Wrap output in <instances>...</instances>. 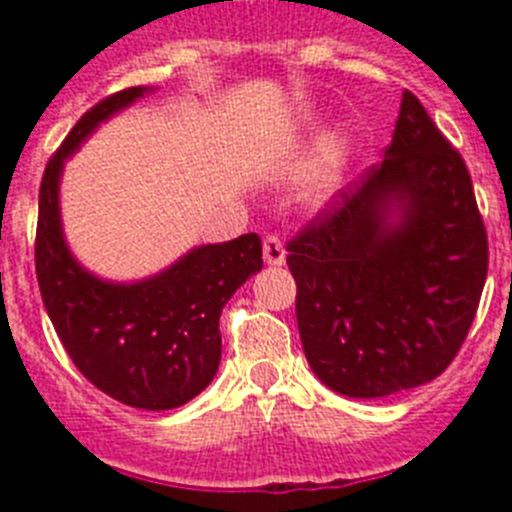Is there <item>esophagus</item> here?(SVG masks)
I'll list each match as a JSON object with an SVG mask.
<instances>
[{
  "mask_svg": "<svg viewBox=\"0 0 512 512\" xmlns=\"http://www.w3.org/2000/svg\"><path fill=\"white\" fill-rule=\"evenodd\" d=\"M264 261L269 266H282L287 261V251H284V243L279 241L277 235H266L264 238Z\"/></svg>",
  "mask_w": 512,
  "mask_h": 512,
  "instance_id": "esophagus-1",
  "label": "esophagus"
}]
</instances>
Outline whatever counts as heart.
I'll use <instances>...</instances> for the list:
<instances>
[{"instance_id": "b5f03b06", "label": "heart", "mask_w": 512, "mask_h": 512, "mask_svg": "<svg viewBox=\"0 0 512 512\" xmlns=\"http://www.w3.org/2000/svg\"><path fill=\"white\" fill-rule=\"evenodd\" d=\"M341 184H343L341 153H338L336 148H330V151H325L305 174L300 187V197L307 207L320 210V207L330 205V202L336 200V194L341 192Z\"/></svg>"}]
</instances>
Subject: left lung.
I'll list each match as a JSON object with an SVG mask.
<instances>
[{"label":"left lung","mask_w":512,"mask_h":512,"mask_svg":"<svg viewBox=\"0 0 512 512\" xmlns=\"http://www.w3.org/2000/svg\"><path fill=\"white\" fill-rule=\"evenodd\" d=\"M307 364L346 397L431 382L459 354L487 279L464 158L405 89L382 164L287 243Z\"/></svg>","instance_id":"1"}]
</instances>
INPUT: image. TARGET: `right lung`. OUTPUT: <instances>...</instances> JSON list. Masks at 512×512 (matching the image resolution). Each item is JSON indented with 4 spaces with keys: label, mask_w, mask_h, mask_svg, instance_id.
<instances>
[{
    "label": "right lung",
    "mask_w": 512,
    "mask_h": 512,
    "mask_svg": "<svg viewBox=\"0 0 512 512\" xmlns=\"http://www.w3.org/2000/svg\"><path fill=\"white\" fill-rule=\"evenodd\" d=\"M148 87H130L94 104L45 166L38 197L35 274L66 354L84 377L122 405L179 408L200 395L220 366V312L261 271V238L197 246L156 277L104 282L71 256L61 228L58 187L66 158L99 122L125 110Z\"/></svg>",
    "instance_id": "1"
}]
</instances>
